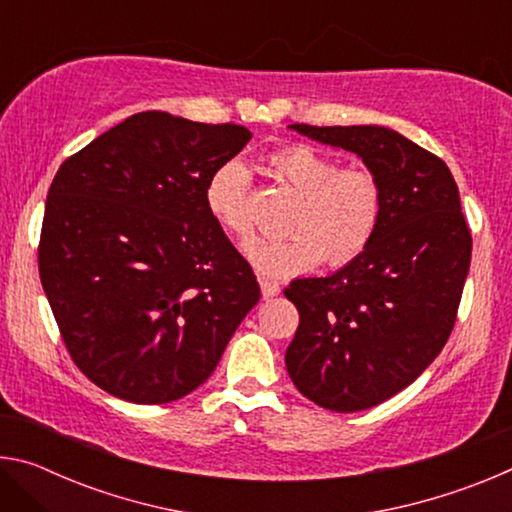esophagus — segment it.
<instances>
[{"label":"esophagus","instance_id":"obj_1","mask_svg":"<svg viewBox=\"0 0 512 512\" xmlns=\"http://www.w3.org/2000/svg\"><path fill=\"white\" fill-rule=\"evenodd\" d=\"M259 287H262L264 298H273V296H277V293H280V284L273 282V280H266V277L259 280Z\"/></svg>","mask_w":512,"mask_h":512}]
</instances>
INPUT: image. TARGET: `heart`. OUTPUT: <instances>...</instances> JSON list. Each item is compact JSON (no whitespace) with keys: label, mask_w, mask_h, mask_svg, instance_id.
Here are the masks:
<instances>
[{"label":"heart","mask_w":512,"mask_h":512,"mask_svg":"<svg viewBox=\"0 0 512 512\" xmlns=\"http://www.w3.org/2000/svg\"><path fill=\"white\" fill-rule=\"evenodd\" d=\"M262 169L300 194L287 239H255L244 248L248 262L264 275L309 271L327 257L341 266L363 253L375 237L381 216V192L368 169L345 167L307 144L271 151ZM246 164L228 160L212 171L205 185V207L225 232L239 241L253 235Z\"/></svg>","instance_id":"obj_1"}]
</instances>
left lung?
Listing matches in <instances>:
<instances>
[{
  "label": "left lung",
  "instance_id": "8db88e82",
  "mask_svg": "<svg viewBox=\"0 0 512 512\" xmlns=\"http://www.w3.org/2000/svg\"><path fill=\"white\" fill-rule=\"evenodd\" d=\"M289 128L357 155L381 192L379 225L363 253L284 289L300 311L284 357L291 381L323 409L363 411L413 384L445 348L472 235L447 164L393 128Z\"/></svg>",
  "mask_w": 512,
  "mask_h": 512
}]
</instances>
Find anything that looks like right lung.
Instances as JSON below:
<instances>
[{
	"label": "right lung",
	"instance_id": "obj_1",
	"mask_svg": "<svg viewBox=\"0 0 512 512\" xmlns=\"http://www.w3.org/2000/svg\"><path fill=\"white\" fill-rule=\"evenodd\" d=\"M250 137L149 110L60 164L42 221V289L76 366L119 400L192 393L257 305L253 268L205 207L212 171Z\"/></svg>",
	"mask_w": 512,
	"mask_h": 512
}]
</instances>
